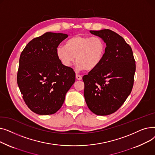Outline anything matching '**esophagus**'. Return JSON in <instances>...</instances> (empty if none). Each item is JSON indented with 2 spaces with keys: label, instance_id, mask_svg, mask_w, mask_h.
<instances>
[{
  "label": "esophagus",
  "instance_id": "obj_1",
  "mask_svg": "<svg viewBox=\"0 0 155 155\" xmlns=\"http://www.w3.org/2000/svg\"><path fill=\"white\" fill-rule=\"evenodd\" d=\"M76 78L78 80H81L82 79V77H81L80 75H76Z\"/></svg>",
  "mask_w": 155,
  "mask_h": 155
}]
</instances>
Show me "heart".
<instances>
[{
    "instance_id": "1",
    "label": "heart",
    "mask_w": 155,
    "mask_h": 155,
    "mask_svg": "<svg viewBox=\"0 0 155 155\" xmlns=\"http://www.w3.org/2000/svg\"><path fill=\"white\" fill-rule=\"evenodd\" d=\"M105 46L98 37L77 35L56 48V56L64 67L69 68L76 60L78 71H92L101 64Z\"/></svg>"
}]
</instances>
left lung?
I'll list each match as a JSON object with an SVG mask.
<instances>
[{"instance_id": "obj_1", "label": "left lung", "mask_w": 155, "mask_h": 155, "mask_svg": "<svg viewBox=\"0 0 155 155\" xmlns=\"http://www.w3.org/2000/svg\"><path fill=\"white\" fill-rule=\"evenodd\" d=\"M106 44L101 64L82 78L88 107L99 116L116 112L131 94L136 71L132 49L110 29L90 31Z\"/></svg>"}]
</instances>
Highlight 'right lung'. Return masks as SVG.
<instances>
[{"instance_id": "1", "label": "right lung", "mask_w": 155, "mask_h": 155, "mask_svg": "<svg viewBox=\"0 0 155 155\" xmlns=\"http://www.w3.org/2000/svg\"><path fill=\"white\" fill-rule=\"evenodd\" d=\"M68 36L47 32L34 38L22 51L17 81L28 107L39 115L53 114L75 81V73L56 56L60 43Z\"/></svg>"}]
</instances>
